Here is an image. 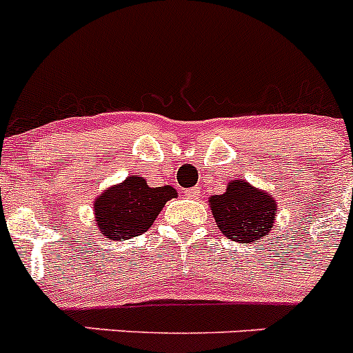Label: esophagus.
<instances>
[{
	"instance_id": "1",
	"label": "esophagus",
	"mask_w": 353,
	"mask_h": 353,
	"mask_svg": "<svg viewBox=\"0 0 353 353\" xmlns=\"http://www.w3.org/2000/svg\"><path fill=\"white\" fill-rule=\"evenodd\" d=\"M183 194H185L187 198L194 199V198H198L199 189H198V187H192V189H185V191H183Z\"/></svg>"
}]
</instances>
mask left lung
I'll return each instance as SVG.
<instances>
[{
  "label": "left lung",
  "mask_w": 353,
  "mask_h": 353,
  "mask_svg": "<svg viewBox=\"0 0 353 353\" xmlns=\"http://www.w3.org/2000/svg\"><path fill=\"white\" fill-rule=\"evenodd\" d=\"M208 205L221 233L239 244L260 240L274 228L276 199L242 179L232 180L226 192L212 196Z\"/></svg>",
  "instance_id": "obj_1"
}]
</instances>
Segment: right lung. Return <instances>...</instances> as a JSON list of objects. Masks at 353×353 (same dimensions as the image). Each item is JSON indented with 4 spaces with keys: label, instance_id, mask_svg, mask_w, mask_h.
<instances>
[{
    "label": "right lung",
    "instance_id": "add662e5",
    "mask_svg": "<svg viewBox=\"0 0 353 353\" xmlns=\"http://www.w3.org/2000/svg\"><path fill=\"white\" fill-rule=\"evenodd\" d=\"M176 196L171 185L148 187L139 174H130L95 199L97 226L109 240H127L148 232L162 207Z\"/></svg>",
    "mask_w": 353,
    "mask_h": 353
}]
</instances>
